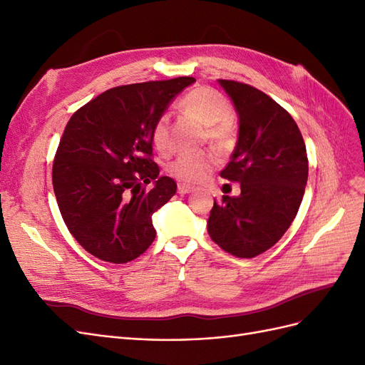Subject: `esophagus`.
I'll list each match as a JSON object with an SVG mask.
<instances>
[{"label":"esophagus","instance_id":"obj_1","mask_svg":"<svg viewBox=\"0 0 365 365\" xmlns=\"http://www.w3.org/2000/svg\"><path fill=\"white\" fill-rule=\"evenodd\" d=\"M193 189L190 185H185V184H178V193L180 195H187V193H190Z\"/></svg>","mask_w":365,"mask_h":365}]
</instances>
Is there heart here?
<instances>
[{
	"label": "heart",
	"mask_w": 365,
	"mask_h": 365,
	"mask_svg": "<svg viewBox=\"0 0 365 365\" xmlns=\"http://www.w3.org/2000/svg\"><path fill=\"white\" fill-rule=\"evenodd\" d=\"M181 111L207 126V137L219 148H228L235 141L236 129L228 117L233 108L228 98L208 86H200L187 93L180 102ZM152 146L165 155L170 152L169 117L163 114L153 121L150 129ZM215 165L213 155L207 152L182 153L168 164V173L182 184L204 181Z\"/></svg>",
	"instance_id": "b5f03b06"
}]
</instances>
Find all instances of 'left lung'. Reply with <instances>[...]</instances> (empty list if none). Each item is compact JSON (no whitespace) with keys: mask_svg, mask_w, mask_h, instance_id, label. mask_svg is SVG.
Masks as SVG:
<instances>
[{"mask_svg":"<svg viewBox=\"0 0 365 365\" xmlns=\"http://www.w3.org/2000/svg\"><path fill=\"white\" fill-rule=\"evenodd\" d=\"M239 114V140L222 178L240 195L213 204L208 235L225 252L251 259L277 244L300 208L307 153L291 114L251 85L219 79Z\"/></svg>","mask_w":365,"mask_h":365,"instance_id":"1","label":"left lung"}]
</instances>
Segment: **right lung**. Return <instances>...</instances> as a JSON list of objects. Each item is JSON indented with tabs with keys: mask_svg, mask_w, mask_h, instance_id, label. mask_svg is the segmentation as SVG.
I'll return each instance as SVG.
<instances>
[{
	"mask_svg": "<svg viewBox=\"0 0 365 365\" xmlns=\"http://www.w3.org/2000/svg\"><path fill=\"white\" fill-rule=\"evenodd\" d=\"M193 77L111 88L71 115L53 161V189L79 245L109 263L140 257L157 236L152 215L176 192L158 176L150 129ZM153 180L150 191L145 185Z\"/></svg>",
	"mask_w": 365,
	"mask_h": 365,
	"instance_id": "right-lung-1",
	"label": "right lung"
}]
</instances>
